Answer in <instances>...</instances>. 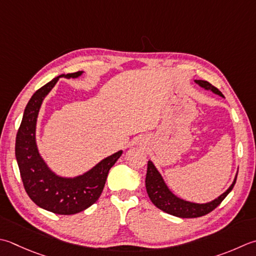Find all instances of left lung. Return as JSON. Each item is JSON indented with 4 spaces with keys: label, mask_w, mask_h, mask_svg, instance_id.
<instances>
[{
    "label": "left lung",
    "mask_w": 256,
    "mask_h": 256,
    "mask_svg": "<svg viewBox=\"0 0 256 256\" xmlns=\"http://www.w3.org/2000/svg\"><path fill=\"white\" fill-rule=\"evenodd\" d=\"M196 82L200 86L204 88L205 90H211L215 94H218L223 96L218 88H216L211 83L208 81H203V80H196ZM236 176H235L234 181L231 186H230L226 192H224L222 195H220L218 198L213 200L212 202L205 203V204H198V203H192L184 201V200L180 198L170 191L168 188L165 184L161 174L158 173L156 168L154 164L148 161V172H146V178H145V186H146V192L148 194V198L151 200L152 203L155 206L162 210L163 212L168 213L174 216L183 218H200L203 215H206L210 212H212L214 208H216L223 200L226 198V195L232 191L234 188L235 182H236Z\"/></svg>",
    "instance_id": "obj_1"
}]
</instances>
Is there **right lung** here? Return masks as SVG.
Here are the masks:
<instances>
[{
	"instance_id": "1",
	"label": "right lung",
	"mask_w": 256,
	"mask_h": 256,
	"mask_svg": "<svg viewBox=\"0 0 256 256\" xmlns=\"http://www.w3.org/2000/svg\"><path fill=\"white\" fill-rule=\"evenodd\" d=\"M82 73V71H78L61 74L32 95L24 110L15 141V156L25 191L38 206L55 214H76L96 202L102 194L110 168L123 153L118 151L112 154L111 156L102 160L88 172L73 178L58 176L40 156L35 142V128L44 98L60 78H74Z\"/></svg>"
}]
</instances>
